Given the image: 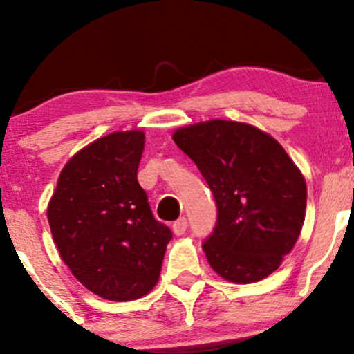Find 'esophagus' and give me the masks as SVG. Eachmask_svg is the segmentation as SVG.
Here are the masks:
<instances>
[{
	"instance_id": "obj_1",
	"label": "esophagus",
	"mask_w": 354,
	"mask_h": 354,
	"mask_svg": "<svg viewBox=\"0 0 354 354\" xmlns=\"http://www.w3.org/2000/svg\"><path fill=\"white\" fill-rule=\"evenodd\" d=\"M186 228H188V221H186V218H180L173 223V233L176 234V236L185 234Z\"/></svg>"
}]
</instances>
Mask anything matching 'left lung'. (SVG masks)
<instances>
[{
  "label": "left lung",
  "instance_id": "1",
  "mask_svg": "<svg viewBox=\"0 0 354 354\" xmlns=\"http://www.w3.org/2000/svg\"><path fill=\"white\" fill-rule=\"evenodd\" d=\"M173 141L216 200V228L203 245L209 266L238 284L274 273L298 241L306 213V181L290 154L270 133L241 121L183 126Z\"/></svg>",
  "mask_w": 354,
  "mask_h": 354
}]
</instances>
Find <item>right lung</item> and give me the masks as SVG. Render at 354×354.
<instances>
[{
    "instance_id": "add662e5",
    "label": "right lung",
    "mask_w": 354,
    "mask_h": 354,
    "mask_svg": "<svg viewBox=\"0 0 354 354\" xmlns=\"http://www.w3.org/2000/svg\"><path fill=\"white\" fill-rule=\"evenodd\" d=\"M145 131L98 138L61 169L48 223L61 259L86 290L133 301L156 286L171 231L138 183Z\"/></svg>"
}]
</instances>
